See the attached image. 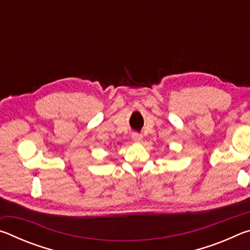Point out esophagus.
Instances as JSON below:
<instances>
[{
    "label": "esophagus",
    "instance_id": "obj_1",
    "mask_svg": "<svg viewBox=\"0 0 250 250\" xmlns=\"http://www.w3.org/2000/svg\"><path fill=\"white\" fill-rule=\"evenodd\" d=\"M142 139H143V137H142L141 134H139V133H133L132 134V140L134 142L140 143V142H142Z\"/></svg>",
    "mask_w": 250,
    "mask_h": 250
}]
</instances>
